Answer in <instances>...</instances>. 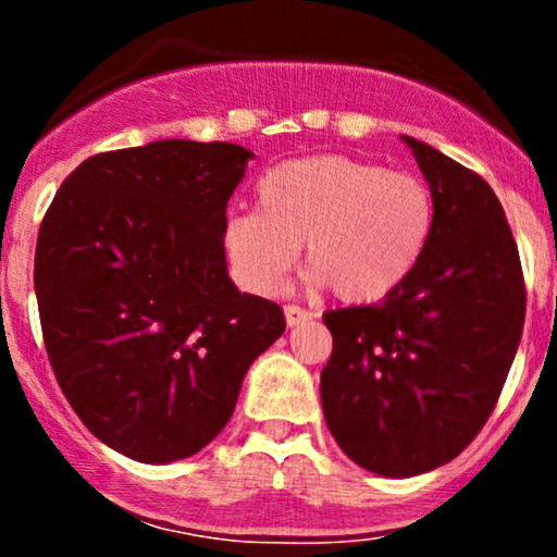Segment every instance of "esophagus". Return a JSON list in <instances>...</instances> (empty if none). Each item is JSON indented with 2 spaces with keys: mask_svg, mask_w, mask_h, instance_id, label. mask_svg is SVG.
<instances>
[{
  "mask_svg": "<svg viewBox=\"0 0 557 557\" xmlns=\"http://www.w3.org/2000/svg\"><path fill=\"white\" fill-rule=\"evenodd\" d=\"M309 319H311V311L300 309V306H296V304H287V306H285V322H287V327H298V324L309 322Z\"/></svg>",
  "mask_w": 557,
  "mask_h": 557,
  "instance_id": "34e87169",
  "label": "esophagus"
}]
</instances>
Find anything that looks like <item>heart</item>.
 I'll use <instances>...</instances> for the list:
<instances>
[{
  "label": "heart",
  "mask_w": 557,
  "mask_h": 557,
  "mask_svg": "<svg viewBox=\"0 0 557 557\" xmlns=\"http://www.w3.org/2000/svg\"><path fill=\"white\" fill-rule=\"evenodd\" d=\"M259 209L233 214L225 251L248 290L272 296L300 243L317 285L348 304H372L408 280L434 225L432 190L411 172L350 157H311L272 168L257 185Z\"/></svg>",
  "instance_id": "b5f03b06"
}]
</instances>
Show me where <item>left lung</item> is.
<instances>
[{"label":"left lung","instance_id":"left-lung-1","mask_svg":"<svg viewBox=\"0 0 557 557\" xmlns=\"http://www.w3.org/2000/svg\"><path fill=\"white\" fill-rule=\"evenodd\" d=\"M434 201L417 270L374 306L324 314L322 408L345 456L417 476L458 456L490 419L521 343L527 290L508 220L476 172L403 136Z\"/></svg>","mask_w":557,"mask_h":557}]
</instances>
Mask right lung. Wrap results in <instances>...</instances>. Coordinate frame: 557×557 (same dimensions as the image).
<instances>
[{"instance_id": "add662e5", "label": "right lung", "mask_w": 557, "mask_h": 557, "mask_svg": "<svg viewBox=\"0 0 557 557\" xmlns=\"http://www.w3.org/2000/svg\"><path fill=\"white\" fill-rule=\"evenodd\" d=\"M253 154L154 140L88 157L44 214L34 285L44 345L88 432L140 463L207 447L283 309L235 287L227 201Z\"/></svg>"}]
</instances>
